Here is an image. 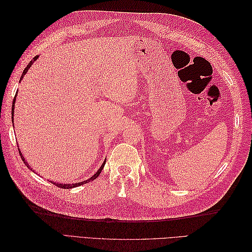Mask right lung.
Returning <instances> with one entry per match:
<instances>
[{
	"mask_svg": "<svg viewBox=\"0 0 252 252\" xmlns=\"http://www.w3.org/2000/svg\"><path fill=\"white\" fill-rule=\"evenodd\" d=\"M39 58V56H35L32 61H30V62L28 63V65H27V67L25 68L24 69V71H23V73H22V77H21V80L23 79V77H24V75L27 73V71H28V69L30 68V66H32V64H33V62L34 61ZM17 94H18V91H17ZM16 96H17V94H16ZM16 96H14V98H13V103H12V108H11V118H12V123H13V113H14V103H16ZM19 152H20V156H21V158H22V159H23V162H24V164L28 167L29 168V164L25 161V158H24V157L22 156V154H21V150L19 149ZM105 163H106V159L104 161V163L102 164V166L100 167V169H98L93 177H91L90 179H88V180H86V181H83V182H79V183H74V184H58L57 183V186L58 187H60V188H64V189H69V188H73V187H78V186H81V185H84V184H86V183H88V182H90V181H94V180H95L98 175H100V173H101V171L103 170V168H104V165H105ZM30 170H32V168L30 169ZM52 183V182H51ZM53 184H55V183H53Z\"/></svg>",
	"mask_w": 252,
	"mask_h": 252,
	"instance_id": "1",
	"label": "right lung"
}]
</instances>
